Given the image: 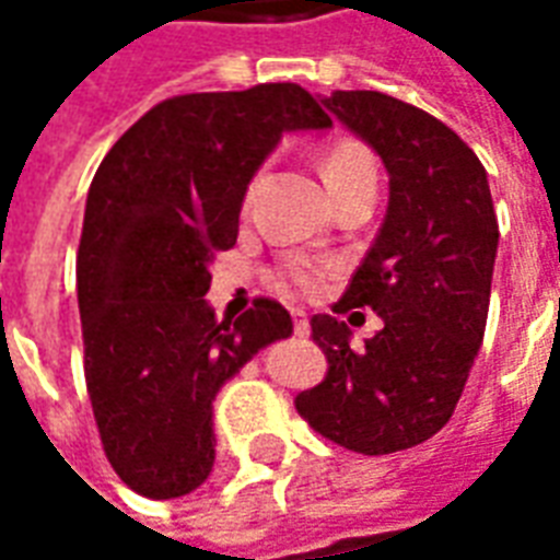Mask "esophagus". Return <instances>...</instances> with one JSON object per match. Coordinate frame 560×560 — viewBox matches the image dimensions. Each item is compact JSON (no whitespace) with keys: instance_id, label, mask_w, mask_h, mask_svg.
<instances>
[{"instance_id":"obj_1","label":"esophagus","mask_w":560,"mask_h":560,"mask_svg":"<svg viewBox=\"0 0 560 560\" xmlns=\"http://www.w3.org/2000/svg\"><path fill=\"white\" fill-rule=\"evenodd\" d=\"M293 332H296L300 339H305V336L312 332V324H308V317H305L303 312H293Z\"/></svg>"}]
</instances>
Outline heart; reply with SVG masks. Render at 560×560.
<instances>
[{"instance_id": "b5f03b06", "label": "heart", "mask_w": 560, "mask_h": 560, "mask_svg": "<svg viewBox=\"0 0 560 560\" xmlns=\"http://www.w3.org/2000/svg\"><path fill=\"white\" fill-rule=\"evenodd\" d=\"M360 171H375V167H372L369 152H365L357 140H336V143L324 152V159H320V176H324L327 188L339 185L341 179H348V176H353V173ZM315 269L305 267V264L291 267V279L296 281L300 288H315Z\"/></svg>"}]
</instances>
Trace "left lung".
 I'll return each instance as SVG.
<instances>
[{
  "label": "left lung",
  "mask_w": 560,
  "mask_h": 560,
  "mask_svg": "<svg viewBox=\"0 0 560 560\" xmlns=\"http://www.w3.org/2000/svg\"><path fill=\"white\" fill-rule=\"evenodd\" d=\"M320 104L387 167L384 224L332 308L369 305L384 329L353 351L345 320L312 317L329 369L296 411L339 446L387 456L429 441L456 411L486 332L498 219L480 159L441 119L384 92Z\"/></svg>",
  "instance_id": "obj_1"
}]
</instances>
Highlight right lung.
<instances>
[{
	"label": "right lung",
	"instance_id": "add662e5",
	"mask_svg": "<svg viewBox=\"0 0 560 560\" xmlns=\"http://www.w3.org/2000/svg\"><path fill=\"white\" fill-rule=\"evenodd\" d=\"M327 128L303 86L264 83L167 98L104 155L78 252L83 369L104 453L138 494L167 501L207 482L212 401L293 332L272 300L219 324L209 267L236 243L245 191L281 138Z\"/></svg>",
	"mask_w": 560,
	"mask_h": 560
}]
</instances>
